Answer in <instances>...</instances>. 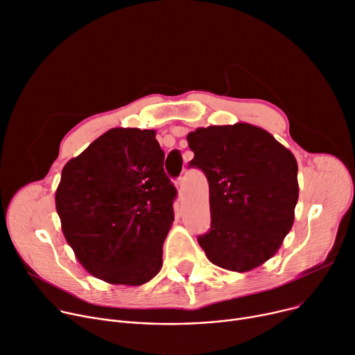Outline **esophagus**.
Listing matches in <instances>:
<instances>
[{
	"mask_svg": "<svg viewBox=\"0 0 355 355\" xmlns=\"http://www.w3.org/2000/svg\"><path fill=\"white\" fill-rule=\"evenodd\" d=\"M177 190H178V194L181 196L182 194V190H184V178L182 177H180L178 180H177Z\"/></svg>",
	"mask_w": 355,
	"mask_h": 355,
	"instance_id": "1",
	"label": "esophagus"
}]
</instances>
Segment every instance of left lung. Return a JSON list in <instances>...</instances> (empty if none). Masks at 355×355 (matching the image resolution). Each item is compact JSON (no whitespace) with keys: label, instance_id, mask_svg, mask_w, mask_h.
<instances>
[{"label":"left lung","instance_id":"left-lung-1","mask_svg":"<svg viewBox=\"0 0 355 355\" xmlns=\"http://www.w3.org/2000/svg\"><path fill=\"white\" fill-rule=\"evenodd\" d=\"M209 187L211 228L198 244L212 264L245 272L264 264L294 223L298 165L266 130L237 123L187 135Z\"/></svg>","mask_w":355,"mask_h":355}]
</instances>
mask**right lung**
<instances>
[{
    "mask_svg": "<svg viewBox=\"0 0 355 355\" xmlns=\"http://www.w3.org/2000/svg\"><path fill=\"white\" fill-rule=\"evenodd\" d=\"M164 157L154 130L111 128L64 165L62 234L94 277L141 286L159 272L177 197Z\"/></svg>",
    "mask_w": 355,
    "mask_h": 355,
    "instance_id": "obj_1",
    "label": "right lung"
}]
</instances>
